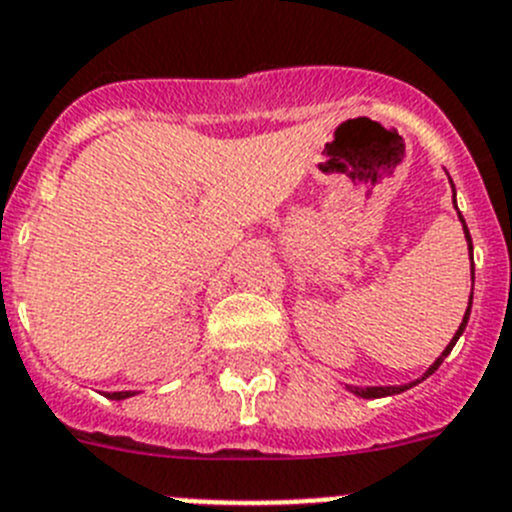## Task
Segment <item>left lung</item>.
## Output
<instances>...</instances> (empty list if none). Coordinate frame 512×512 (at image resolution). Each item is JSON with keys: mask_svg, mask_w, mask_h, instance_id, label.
Returning <instances> with one entry per match:
<instances>
[{"mask_svg": "<svg viewBox=\"0 0 512 512\" xmlns=\"http://www.w3.org/2000/svg\"><path fill=\"white\" fill-rule=\"evenodd\" d=\"M452 190H454V185H452ZM454 208H457V200H454ZM459 220H462V228H464V238H467V246H470V256H472V238H470V231H467V223H464V218H462V213H459ZM472 284H475V264H472ZM470 307H472V297H470ZM470 307H467V312H464V317H462V325H459V330L454 332V337L452 340H449V345L447 348H444V353L439 355L437 360H434V365H431L429 370H426L424 375H421L419 381H414V383H409V386H368V388H358V386H348L350 391L355 393V396H363V398H383V396H393V393H403L406 391V388H411V386H416V383H421L424 381V378H429L431 373H434V370L439 368V365H442V360L447 358L449 353H452V348H454V342L459 340V335H462L464 332V327H467V320H470Z\"/></svg>", "mask_w": 512, "mask_h": 512, "instance_id": "8db88e82", "label": "left lung"}]
</instances>
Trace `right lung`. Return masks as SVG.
I'll list each match as a JSON object with an SVG mask.
<instances>
[{
    "instance_id": "obj_1",
    "label": "right lung",
    "mask_w": 512,
    "mask_h": 512,
    "mask_svg": "<svg viewBox=\"0 0 512 512\" xmlns=\"http://www.w3.org/2000/svg\"><path fill=\"white\" fill-rule=\"evenodd\" d=\"M134 396V391H114V393H106V398H114V401H121V398H129Z\"/></svg>"
}]
</instances>
